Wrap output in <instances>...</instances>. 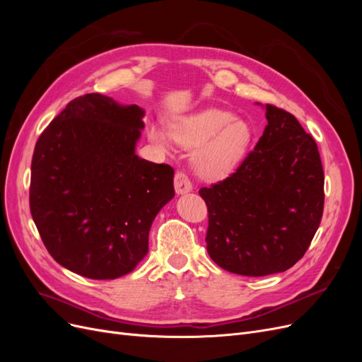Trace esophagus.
<instances>
[{"instance_id":"1","label":"esophagus","mask_w":362,"mask_h":362,"mask_svg":"<svg viewBox=\"0 0 362 362\" xmlns=\"http://www.w3.org/2000/svg\"><path fill=\"white\" fill-rule=\"evenodd\" d=\"M173 184H175V192H177L178 194L187 193V192H190L193 189L192 181L187 177V173L182 172V170H177V173H175Z\"/></svg>"}]
</instances>
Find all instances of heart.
<instances>
[{
    "label": "heart",
    "instance_id": "b5f03b06",
    "mask_svg": "<svg viewBox=\"0 0 362 362\" xmlns=\"http://www.w3.org/2000/svg\"><path fill=\"white\" fill-rule=\"evenodd\" d=\"M169 135L175 144L194 148L192 161L194 169L204 177H225L245 156L250 140L249 127L234 115L206 108L199 113L175 120ZM151 140L161 148H168L170 139L158 127L149 128Z\"/></svg>",
    "mask_w": 362,
    "mask_h": 362
}]
</instances>
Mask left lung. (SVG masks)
Wrapping results in <instances>:
<instances>
[{"mask_svg": "<svg viewBox=\"0 0 362 362\" xmlns=\"http://www.w3.org/2000/svg\"><path fill=\"white\" fill-rule=\"evenodd\" d=\"M255 148L223 181L199 190L208 208L206 250L243 276L286 272L308 250L323 216L319 149L291 113L266 105Z\"/></svg>", "mask_w": 362, "mask_h": 362, "instance_id": "8db88e82", "label": "left lung"}]
</instances>
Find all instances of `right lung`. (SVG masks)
<instances>
[{
    "label": "right lung",
    "instance_id": "right-lung-1",
    "mask_svg": "<svg viewBox=\"0 0 362 362\" xmlns=\"http://www.w3.org/2000/svg\"><path fill=\"white\" fill-rule=\"evenodd\" d=\"M144 110L87 93L72 100L36 141L30 211L49 255L90 279L133 272L175 194L173 169L136 156Z\"/></svg>",
    "mask_w": 362,
    "mask_h": 362
}]
</instances>
